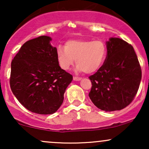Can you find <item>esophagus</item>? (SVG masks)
<instances>
[{"instance_id": "1", "label": "esophagus", "mask_w": 149, "mask_h": 149, "mask_svg": "<svg viewBox=\"0 0 149 149\" xmlns=\"http://www.w3.org/2000/svg\"><path fill=\"white\" fill-rule=\"evenodd\" d=\"M73 80H75V81H78V80H81V78H79V77H73Z\"/></svg>"}]
</instances>
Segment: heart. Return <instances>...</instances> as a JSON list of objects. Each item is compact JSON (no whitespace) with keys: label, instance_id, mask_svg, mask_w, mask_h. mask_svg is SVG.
Returning <instances> with one entry per match:
<instances>
[{"label":"heart","instance_id":"heart-1","mask_svg":"<svg viewBox=\"0 0 149 149\" xmlns=\"http://www.w3.org/2000/svg\"><path fill=\"white\" fill-rule=\"evenodd\" d=\"M107 55V45L102 40H71L65 48L57 49V59L63 69L67 70L76 60V69L92 73L98 70Z\"/></svg>","mask_w":149,"mask_h":149}]
</instances>
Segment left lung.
Wrapping results in <instances>:
<instances>
[{"label":"left lung","mask_w":149,"mask_h":149,"mask_svg":"<svg viewBox=\"0 0 149 149\" xmlns=\"http://www.w3.org/2000/svg\"><path fill=\"white\" fill-rule=\"evenodd\" d=\"M107 48L103 65L89 77L92 82L89 97L98 109L113 111L127 107L134 100L141 80V69L130 44L111 38Z\"/></svg>","instance_id":"1"}]
</instances>
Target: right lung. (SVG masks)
<instances>
[{
  "instance_id": "obj_1",
  "label": "right lung",
  "mask_w": 149,
  "mask_h": 149,
  "mask_svg": "<svg viewBox=\"0 0 149 149\" xmlns=\"http://www.w3.org/2000/svg\"><path fill=\"white\" fill-rule=\"evenodd\" d=\"M52 38L41 36L22 46L11 63L10 85L19 102L30 111L52 114L61 107L72 75L61 69Z\"/></svg>"
}]
</instances>
